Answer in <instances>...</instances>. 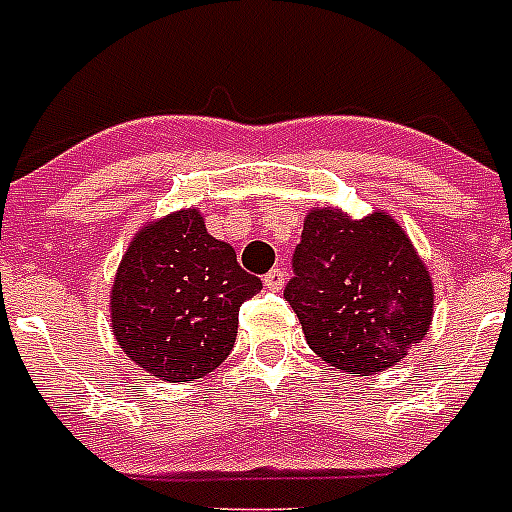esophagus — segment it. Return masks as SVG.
<instances>
[{
    "label": "esophagus",
    "mask_w": 512,
    "mask_h": 512,
    "mask_svg": "<svg viewBox=\"0 0 512 512\" xmlns=\"http://www.w3.org/2000/svg\"><path fill=\"white\" fill-rule=\"evenodd\" d=\"M263 284H265V289H268V292H281V289H284V284H286V270L284 268H273L268 276L263 278Z\"/></svg>",
    "instance_id": "obj_1"
}]
</instances>
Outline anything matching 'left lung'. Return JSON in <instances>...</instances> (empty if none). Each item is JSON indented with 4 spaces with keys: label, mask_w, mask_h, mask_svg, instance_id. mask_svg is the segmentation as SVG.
<instances>
[{
    "label": "left lung",
    "mask_w": 512,
    "mask_h": 512,
    "mask_svg": "<svg viewBox=\"0 0 512 512\" xmlns=\"http://www.w3.org/2000/svg\"><path fill=\"white\" fill-rule=\"evenodd\" d=\"M284 297L310 350L344 373L373 376L421 344L434 284L410 236L384 210L365 218L313 207Z\"/></svg>",
    "instance_id": "8db88e82"
}]
</instances>
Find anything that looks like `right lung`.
Instances as JSON below:
<instances>
[{
	"label": "right lung",
	"mask_w": 512,
	"mask_h": 512,
	"mask_svg": "<svg viewBox=\"0 0 512 512\" xmlns=\"http://www.w3.org/2000/svg\"><path fill=\"white\" fill-rule=\"evenodd\" d=\"M260 289L234 247L207 234L197 207L176 210L128 244L110 292L112 334L149 376L194 381L234 350L239 307Z\"/></svg>",
	"instance_id": "obj_1"
}]
</instances>
